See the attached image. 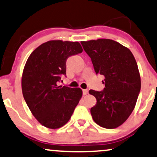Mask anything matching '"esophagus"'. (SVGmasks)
Returning a JSON list of instances; mask_svg holds the SVG:
<instances>
[{
  "label": "esophagus",
  "instance_id": "1",
  "mask_svg": "<svg viewBox=\"0 0 157 157\" xmlns=\"http://www.w3.org/2000/svg\"><path fill=\"white\" fill-rule=\"evenodd\" d=\"M82 93H83V95H87V93H88V90H82Z\"/></svg>",
  "mask_w": 157,
  "mask_h": 157
}]
</instances>
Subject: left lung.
Returning <instances> with one entry per match:
<instances>
[{
    "label": "left lung",
    "instance_id": "obj_1",
    "mask_svg": "<svg viewBox=\"0 0 157 157\" xmlns=\"http://www.w3.org/2000/svg\"><path fill=\"white\" fill-rule=\"evenodd\" d=\"M81 44L91 58L96 74L105 77L103 91H89L97 100L90 109L92 117L100 126L116 128L130 116L141 90L136 61L128 48L112 39H98Z\"/></svg>",
    "mask_w": 157,
    "mask_h": 157
}]
</instances>
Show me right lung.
I'll return each instance as SVG.
<instances>
[{"instance_id":"right-lung-1","label":"right lung","mask_w":157,"mask_h":157,"mask_svg":"<svg viewBox=\"0 0 157 157\" xmlns=\"http://www.w3.org/2000/svg\"><path fill=\"white\" fill-rule=\"evenodd\" d=\"M82 52L78 41L51 40L30 54L21 77L24 100L42 126L57 129L70 120L82 96L80 87L70 88L57 82L66 75V61Z\"/></svg>"}]
</instances>
